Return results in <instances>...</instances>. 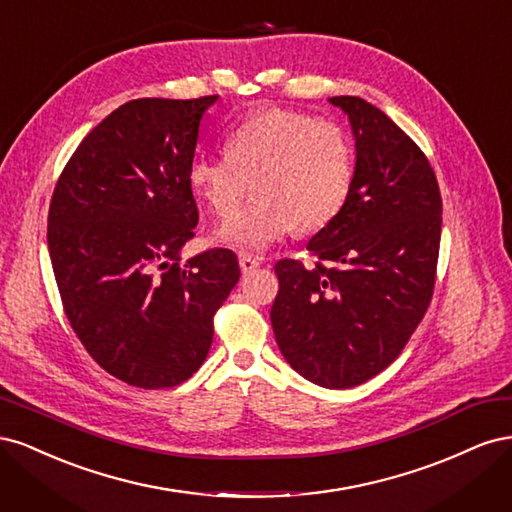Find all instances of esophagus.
I'll return each instance as SVG.
<instances>
[{
    "label": "esophagus",
    "instance_id": "obj_1",
    "mask_svg": "<svg viewBox=\"0 0 512 512\" xmlns=\"http://www.w3.org/2000/svg\"><path fill=\"white\" fill-rule=\"evenodd\" d=\"M239 267H241V273H243V275L252 273V271H256V269L260 267V258H258V256H252V254H241V256H239Z\"/></svg>",
    "mask_w": 512,
    "mask_h": 512
}]
</instances>
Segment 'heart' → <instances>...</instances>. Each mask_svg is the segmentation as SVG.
Here are the masks:
<instances>
[{
  "label": "heart",
  "mask_w": 512,
  "mask_h": 512,
  "mask_svg": "<svg viewBox=\"0 0 512 512\" xmlns=\"http://www.w3.org/2000/svg\"><path fill=\"white\" fill-rule=\"evenodd\" d=\"M354 179V145L333 121L273 106L241 121L226 136V153L198 151L188 183L215 218L230 220L257 183L259 200L220 230L243 252H265L299 226L318 230L344 209Z\"/></svg>",
  "instance_id": "b5f03b06"
}]
</instances>
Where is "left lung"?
Listing matches in <instances>:
<instances>
[{
    "label": "left lung",
    "instance_id": "8db88e82",
    "mask_svg": "<svg viewBox=\"0 0 512 512\" xmlns=\"http://www.w3.org/2000/svg\"><path fill=\"white\" fill-rule=\"evenodd\" d=\"M356 141L352 190L307 241L314 267L284 258L271 307L284 359L309 382L352 389L389 367L433 297L442 232L436 173L412 138L363 98L337 96Z\"/></svg>",
    "mask_w": 512,
    "mask_h": 512
}]
</instances>
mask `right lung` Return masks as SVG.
<instances>
[{"mask_svg":"<svg viewBox=\"0 0 512 512\" xmlns=\"http://www.w3.org/2000/svg\"><path fill=\"white\" fill-rule=\"evenodd\" d=\"M215 100L121 104L76 147L51 198L46 239L70 327L138 389H173L203 365L241 275L224 247L179 258L198 224L188 166Z\"/></svg>","mask_w":512,"mask_h":512,"instance_id":"right-lung-1","label":"right lung"}]
</instances>
